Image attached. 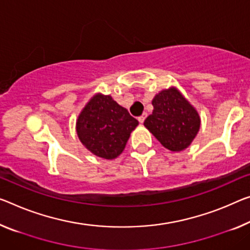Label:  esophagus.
Segmentation results:
<instances>
[{"label": "esophagus", "mask_w": 250, "mask_h": 250, "mask_svg": "<svg viewBox=\"0 0 250 250\" xmlns=\"http://www.w3.org/2000/svg\"><path fill=\"white\" fill-rule=\"evenodd\" d=\"M146 117H147V114L146 113H143L140 117H138V122H140L141 124H142V123L145 121V118H146Z\"/></svg>", "instance_id": "34e87169"}]
</instances>
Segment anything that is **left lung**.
<instances>
[{"label": "left lung", "instance_id": "8db88e82", "mask_svg": "<svg viewBox=\"0 0 250 250\" xmlns=\"http://www.w3.org/2000/svg\"><path fill=\"white\" fill-rule=\"evenodd\" d=\"M152 114L144 126L165 148L172 152L186 149L200 129V116L184 96L171 87L155 95Z\"/></svg>", "mask_w": 250, "mask_h": 250}]
</instances>
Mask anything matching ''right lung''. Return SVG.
Wrapping results in <instances>:
<instances>
[{
	"instance_id": "right-lung-1",
	"label": "right lung",
	"mask_w": 250,
	"mask_h": 250,
	"mask_svg": "<svg viewBox=\"0 0 250 250\" xmlns=\"http://www.w3.org/2000/svg\"><path fill=\"white\" fill-rule=\"evenodd\" d=\"M137 125L136 118L109 95L96 94L79 114L76 130L88 151L113 160L124 151L130 133Z\"/></svg>"
}]
</instances>
